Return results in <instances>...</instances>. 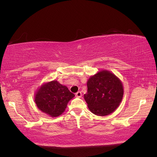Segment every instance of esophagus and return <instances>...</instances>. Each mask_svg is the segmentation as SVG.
Returning a JSON list of instances; mask_svg holds the SVG:
<instances>
[{"mask_svg":"<svg viewBox=\"0 0 157 157\" xmlns=\"http://www.w3.org/2000/svg\"><path fill=\"white\" fill-rule=\"evenodd\" d=\"M75 96L77 97V98H81V97L82 96V93L80 92V91H78V93H75Z\"/></svg>","mask_w":157,"mask_h":157,"instance_id":"34e87169","label":"esophagus"}]
</instances>
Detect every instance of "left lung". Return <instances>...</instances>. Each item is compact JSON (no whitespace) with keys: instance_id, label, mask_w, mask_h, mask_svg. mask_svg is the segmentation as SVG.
<instances>
[{"instance_id":"left-lung-1","label":"left lung","mask_w":157,"mask_h":157,"mask_svg":"<svg viewBox=\"0 0 157 157\" xmlns=\"http://www.w3.org/2000/svg\"><path fill=\"white\" fill-rule=\"evenodd\" d=\"M87 88L84 99L90 112L96 115L106 116L113 113L123 99V84L109 71L102 70L90 76Z\"/></svg>"}]
</instances>
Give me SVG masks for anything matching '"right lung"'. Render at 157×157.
Masks as SVG:
<instances>
[{
  "label": "right lung",
  "instance_id": "right-lung-1",
  "mask_svg": "<svg viewBox=\"0 0 157 157\" xmlns=\"http://www.w3.org/2000/svg\"><path fill=\"white\" fill-rule=\"evenodd\" d=\"M75 95L66 86L53 80L42 84L35 93L37 107L51 117L61 115Z\"/></svg>",
  "mask_w": 157,
  "mask_h": 157
}]
</instances>
